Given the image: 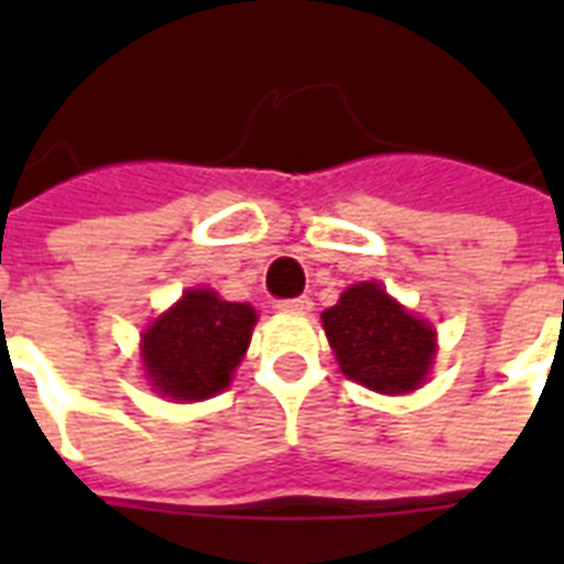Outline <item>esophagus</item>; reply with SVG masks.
I'll return each mask as SVG.
<instances>
[{
	"instance_id": "34e87169",
	"label": "esophagus",
	"mask_w": 564,
	"mask_h": 564,
	"mask_svg": "<svg viewBox=\"0 0 564 564\" xmlns=\"http://www.w3.org/2000/svg\"><path fill=\"white\" fill-rule=\"evenodd\" d=\"M278 310L281 313H290V316H307L310 310H313V301L307 295H299V299H283L278 301Z\"/></svg>"
}]
</instances>
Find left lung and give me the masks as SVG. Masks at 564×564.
Here are the masks:
<instances>
[{
    "mask_svg": "<svg viewBox=\"0 0 564 564\" xmlns=\"http://www.w3.org/2000/svg\"><path fill=\"white\" fill-rule=\"evenodd\" d=\"M327 343L348 380L380 394L419 389L436 360V330L375 281L354 283L322 313Z\"/></svg>",
    "mask_w": 564,
    "mask_h": 564,
    "instance_id": "1",
    "label": "left lung"
}]
</instances>
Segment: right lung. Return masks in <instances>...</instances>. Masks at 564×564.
Returning a JSON list of instances; mask_svg holds the SVG:
<instances>
[{
    "instance_id": "obj_1",
    "label": "right lung",
    "mask_w": 564,
    "mask_h": 564,
    "mask_svg": "<svg viewBox=\"0 0 564 564\" xmlns=\"http://www.w3.org/2000/svg\"><path fill=\"white\" fill-rule=\"evenodd\" d=\"M251 304L221 301L213 290H187L149 325L140 345L154 392L172 401H204L225 392L251 343Z\"/></svg>"
}]
</instances>
